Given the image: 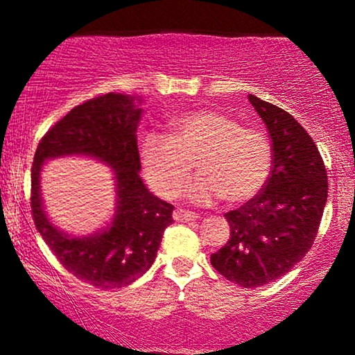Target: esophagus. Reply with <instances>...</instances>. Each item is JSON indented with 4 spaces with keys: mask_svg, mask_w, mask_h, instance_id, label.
<instances>
[{
    "mask_svg": "<svg viewBox=\"0 0 355 355\" xmlns=\"http://www.w3.org/2000/svg\"><path fill=\"white\" fill-rule=\"evenodd\" d=\"M173 218L176 221H181V223H187V221H193L197 220L198 215L197 213L193 211H187V210H182V208H179V210H176L173 213Z\"/></svg>",
    "mask_w": 355,
    "mask_h": 355,
    "instance_id": "1",
    "label": "esophagus"
}]
</instances>
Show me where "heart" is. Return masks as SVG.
Returning a JSON list of instances; mask_svg holds the SVG:
<instances>
[{
  "instance_id": "b5f03b06",
  "label": "heart",
  "mask_w": 355,
  "mask_h": 355,
  "mask_svg": "<svg viewBox=\"0 0 355 355\" xmlns=\"http://www.w3.org/2000/svg\"><path fill=\"white\" fill-rule=\"evenodd\" d=\"M140 162L150 187L164 198L176 197L192 171H200L186 196L208 203L250 198L268 181L273 150L263 130L239 125L218 110H197L168 123V135L150 132L140 144Z\"/></svg>"
}]
</instances>
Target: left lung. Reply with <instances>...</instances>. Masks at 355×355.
Segmentation results:
<instances>
[{"instance_id":"left-lung-1","label":"left lung","mask_w":355,"mask_h":355,"mask_svg":"<svg viewBox=\"0 0 355 355\" xmlns=\"http://www.w3.org/2000/svg\"><path fill=\"white\" fill-rule=\"evenodd\" d=\"M268 129L273 166L254 198L227 211L231 236L210 261L242 288H260L288 273L317 237L328 176L317 145L288 111L249 95Z\"/></svg>"}]
</instances>
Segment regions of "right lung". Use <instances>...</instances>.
I'll use <instances>...</instances> for the list:
<instances>
[{
  "instance_id": "obj_1",
  "label": "right lung",
  "mask_w": 355,
  "mask_h": 355,
  "mask_svg": "<svg viewBox=\"0 0 355 355\" xmlns=\"http://www.w3.org/2000/svg\"><path fill=\"white\" fill-rule=\"evenodd\" d=\"M135 100L111 92L72 108L43 135L32 164L31 202L38 232L69 273L101 289H119L140 278L153 265L163 232L173 223L174 207L148 192L139 176L135 132L142 108ZM74 154L95 157L114 169L116 211L105 230L90 236L58 230L41 202L42 164Z\"/></svg>"
}]
</instances>
